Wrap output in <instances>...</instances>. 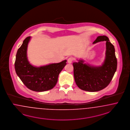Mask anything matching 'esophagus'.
I'll return each instance as SVG.
<instances>
[{
    "label": "esophagus",
    "mask_w": 130,
    "mask_h": 130,
    "mask_svg": "<svg viewBox=\"0 0 130 130\" xmlns=\"http://www.w3.org/2000/svg\"><path fill=\"white\" fill-rule=\"evenodd\" d=\"M73 60V57H69L67 60L68 63H71L72 62Z\"/></svg>",
    "instance_id": "esophagus-1"
}]
</instances>
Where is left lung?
Listing matches in <instances>:
<instances>
[{"label": "left lung", "instance_id": "1", "mask_svg": "<svg viewBox=\"0 0 130 130\" xmlns=\"http://www.w3.org/2000/svg\"><path fill=\"white\" fill-rule=\"evenodd\" d=\"M106 42L105 58L101 66L94 67L84 63V60L73 62L75 82L79 88L85 91L96 92L105 88L110 83L117 68V60L114 45L106 36H100L93 43Z\"/></svg>", "mask_w": 130, "mask_h": 130}]
</instances>
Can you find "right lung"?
Instances as JSON below:
<instances>
[{
  "label": "right lung",
  "mask_w": 130,
  "mask_h": 130,
  "mask_svg": "<svg viewBox=\"0 0 130 130\" xmlns=\"http://www.w3.org/2000/svg\"><path fill=\"white\" fill-rule=\"evenodd\" d=\"M30 37L26 38L18 49L14 66L16 73L26 87L31 90L42 92L53 88L57 83L59 73L67 60L37 67L30 64L27 57V48Z\"/></svg>",
  "instance_id": "right-lung-1"
}]
</instances>
